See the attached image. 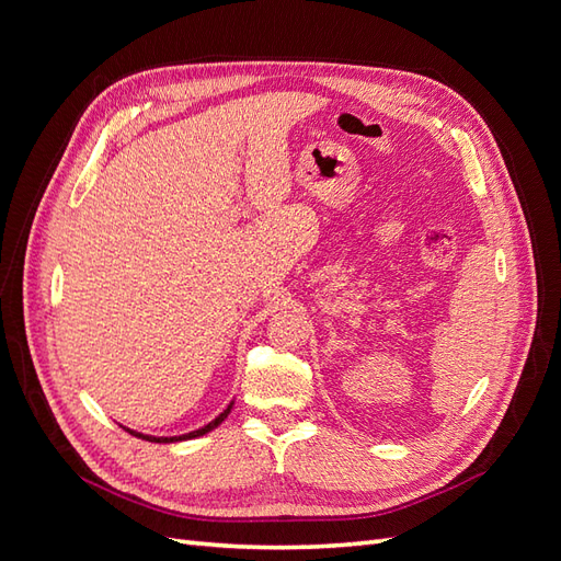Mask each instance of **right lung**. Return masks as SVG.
<instances>
[{
  "mask_svg": "<svg viewBox=\"0 0 561 561\" xmlns=\"http://www.w3.org/2000/svg\"><path fill=\"white\" fill-rule=\"evenodd\" d=\"M231 407H233V400L225 407L222 412H219L210 423H206V426H201V428H196V431H192V433H184V435H171V437H165V435H147V433H138V431H133V428H126V426H122L124 431H128L130 435H135V437H142V439H147V443H159V445H168V443H184V439H194V437H201V435H206V433H210V431H215L219 423H222L227 416H229V412H231Z\"/></svg>",
  "mask_w": 561,
  "mask_h": 561,
  "instance_id": "1",
  "label": "right lung"
}]
</instances>
